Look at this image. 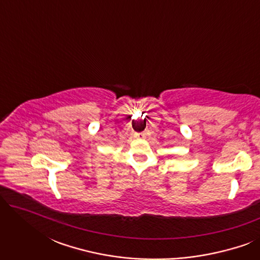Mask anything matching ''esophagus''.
Returning <instances> with one entry per match:
<instances>
[{
	"mask_svg": "<svg viewBox=\"0 0 260 260\" xmlns=\"http://www.w3.org/2000/svg\"><path fill=\"white\" fill-rule=\"evenodd\" d=\"M136 137L142 138V140H143V138L147 137V133H138V134H136Z\"/></svg>",
	"mask_w": 260,
	"mask_h": 260,
	"instance_id": "obj_1",
	"label": "esophagus"
}]
</instances>
